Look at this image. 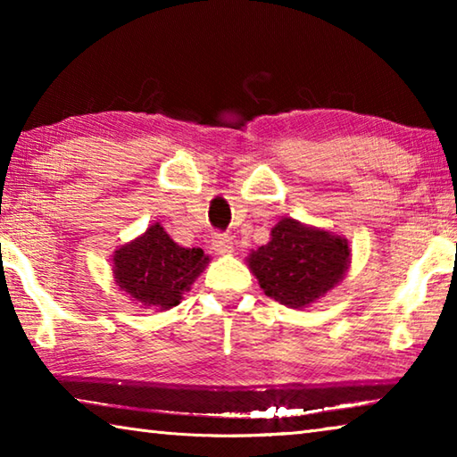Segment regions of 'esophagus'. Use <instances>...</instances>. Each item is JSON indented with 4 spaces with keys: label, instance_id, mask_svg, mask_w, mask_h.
<instances>
[{
    "label": "esophagus",
    "instance_id": "esophagus-1",
    "mask_svg": "<svg viewBox=\"0 0 457 457\" xmlns=\"http://www.w3.org/2000/svg\"><path fill=\"white\" fill-rule=\"evenodd\" d=\"M212 250L218 253V256H228V253L234 252V242L226 234H215L212 239Z\"/></svg>",
    "mask_w": 457,
    "mask_h": 457
}]
</instances>
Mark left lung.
<instances>
[{
	"label": "left lung",
	"instance_id": "8db88e82",
	"mask_svg": "<svg viewBox=\"0 0 457 457\" xmlns=\"http://www.w3.org/2000/svg\"><path fill=\"white\" fill-rule=\"evenodd\" d=\"M245 262L266 296L288 308H306L343 282L351 245L328 229L282 218L270 231V242L252 250Z\"/></svg>",
	"mask_w": 457,
	"mask_h": 457
}]
</instances>
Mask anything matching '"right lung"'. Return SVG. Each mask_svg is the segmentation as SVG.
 I'll return each mask as SVG.
<instances>
[{
	"mask_svg": "<svg viewBox=\"0 0 457 457\" xmlns=\"http://www.w3.org/2000/svg\"><path fill=\"white\" fill-rule=\"evenodd\" d=\"M210 264L201 247L175 244L161 223H153L112 256L114 284L141 308L169 311Z\"/></svg>",
	"mask_w": 457,
	"mask_h": 457,
	"instance_id": "add662e5",
	"label": "right lung"
}]
</instances>
